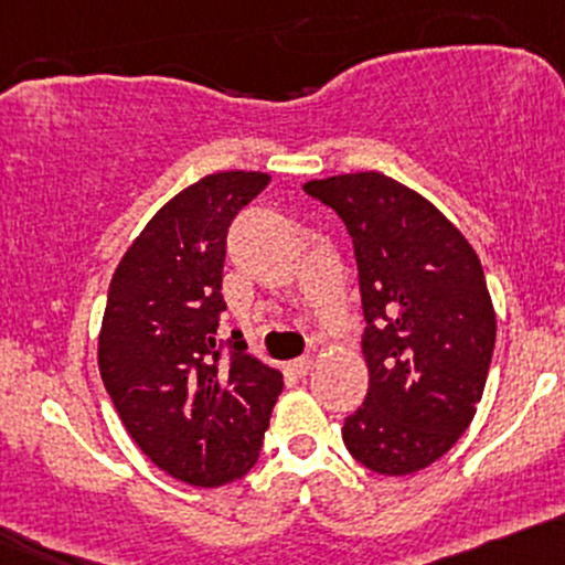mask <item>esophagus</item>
Segmentation results:
<instances>
[{"instance_id": "34e87169", "label": "esophagus", "mask_w": 565, "mask_h": 565, "mask_svg": "<svg viewBox=\"0 0 565 565\" xmlns=\"http://www.w3.org/2000/svg\"><path fill=\"white\" fill-rule=\"evenodd\" d=\"M311 367H313V356H300L295 359V362H289V370H292L297 377H306L311 373Z\"/></svg>"}]
</instances>
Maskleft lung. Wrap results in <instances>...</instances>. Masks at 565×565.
Masks as SVG:
<instances>
[{
	"instance_id": "8db88e82",
	"label": "left lung",
	"mask_w": 565,
	"mask_h": 565,
	"mask_svg": "<svg viewBox=\"0 0 565 565\" xmlns=\"http://www.w3.org/2000/svg\"><path fill=\"white\" fill-rule=\"evenodd\" d=\"M343 220L362 292L370 388L343 424L349 454L377 475L426 469L467 431L495 343L486 273L426 198L377 171L313 179Z\"/></svg>"
}]
</instances>
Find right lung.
I'll list each match as a JSON object with an SVG mask.
<instances>
[{
	"mask_svg": "<svg viewBox=\"0 0 565 565\" xmlns=\"http://www.w3.org/2000/svg\"><path fill=\"white\" fill-rule=\"evenodd\" d=\"M270 177L222 171L171 198L111 276L98 370L122 426L154 467L198 488L244 477L257 461L278 370L220 334L227 227Z\"/></svg>",
	"mask_w": 565,
	"mask_h": 565,
	"instance_id": "obj_1",
	"label": "right lung"
}]
</instances>
